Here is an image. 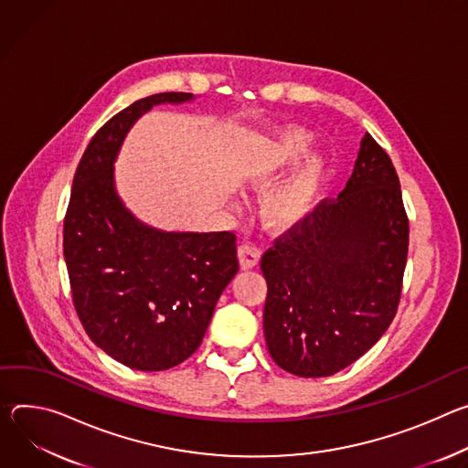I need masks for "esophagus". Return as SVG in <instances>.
<instances>
[{"label":"esophagus","mask_w":468,"mask_h":468,"mask_svg":"<svg viewBox=\"0 0 468 468\" xmlns=\"http://www.w3.org/2000/svg\"><path fill=\"white\" fill-rule=\"evenodd\" d=\"M261 256H262V250L258 249L256 245H252V243H241V245L238 247L239 266H241L243 270L254 268V266L258 264V261H261Z\"/></svg>","instance_id":"34e87169"}]
</instances>
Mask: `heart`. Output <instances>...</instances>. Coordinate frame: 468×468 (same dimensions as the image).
<instances>
[{
  "label": "heart",
  "mask_w": 468,
  "mask_h": 468,
  "mask_svg": "<svg viewBox=\"0 0 468 468\" xmlns=\"http://www.w3.org/2000/svg\"><path fill=\"white\" fill-rule=\"evenodd\" d=\"M308 144V137L303 132H288L281 137L275 158L256 171L252 182L258 186L271 184L281 171L293 164L304 152ZM320 186V167L318 164H306L299 171H295L288 180L275 186L264 204L266 218L275 227H288L299 221L313 206Z\"/></svg>",
  "instance_id": "heart-1"
}]
</instances>
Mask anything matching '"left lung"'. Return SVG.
<instances>
[{"label":"left lung","mask_w":468,"mask_h":468,"mask_svg":"<svg viewBox=\"0 0 468 468\" xmlns=\"http://www.w3.org/2000/svg\"><path fill=\"white\" fill-rule=\"evenodd\" d=\"M407 250L398 173L365 133L344 191L320 200L262 256L271 358L293 376L327 378L365 355L398 313Z\"/></svg>","instance_id":"left-lung-1"}]
</instances>
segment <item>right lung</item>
<instances>
[{
    "label": "right lung",
    "mask_w": 468,
    "mask_h": 468,
    "mask_svg": "<svg viewBox=\"0 0 468 468\" xmlns=\"http://www.w3.org/2000/svg\"><path fill=\"white\" fill-rule=\"evenodd\" d=\"M133 101L87 144L63 227L72 303L90 340L122 365L162 372L200 346L219 295L239 270L234 232H160L135 221L113 186V162L130 126L155 103Z\"/></svg>",
    "instance_id": "obj_1"
}]
</instances>
